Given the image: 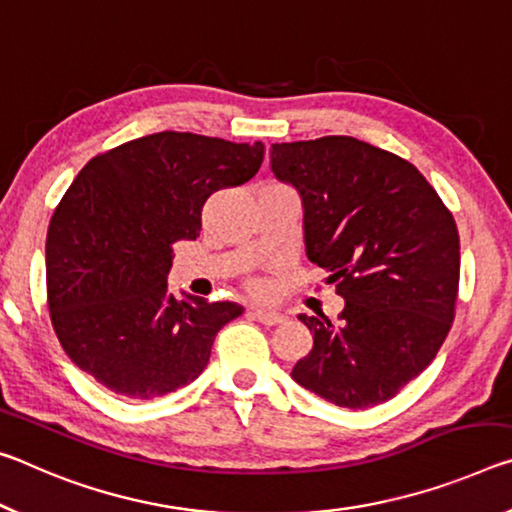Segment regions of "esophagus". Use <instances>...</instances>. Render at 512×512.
<instances>
[{
    "label": "esophagus",
    "instance_id": "obj_1",
    "mask_svg": "<svg viewBox=\"0 0 512 512\" xmlns=\"http://www.w3.org/2000/svg\"><path fill=\"white\" fill-rule=\"evenodd\" d=\"M256 317H258V322H263L267 326L286 322V315L279 311H272V308H256Z\"/></svg>",
    "mask_w": 512,
    "mask_h": 512
}]
</instances>
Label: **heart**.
Instances as JSON below:
<instances>
[{
	"mask_svg": "<svg viewBox=\"0 0 512 512\" xmlns=\"http://www.w3.org/2000/svg\"><path fill=\"white\" fill-rule=\"evenodd\" d=\"M254 288H256V290H263V286H254Z\"/></svg>",
	"mask_w": 512,
	"mask_h": 512,
	"instance_id": "heart-1",
	"label": "heart"
}]
</instances>
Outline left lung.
I'll use <instances>...</instances> for the list:
<instances>
[{
  "label": "left lung",
  "instance_id": "1",
  "mask_svg": "<svg viewBox=\"0 0 512 512\" xmlns=\"http://www.w3.org/2000/svg\"><path fill=\"white\" fill-rule=\"evenodd\" d=\"M270 167L299 192L308 261L345 299L338 324L297 315L313 349L292 379L342 408L383 404L431 365L454 322V217L415 165L351 136L272 145Z\"/></svg>",
  "mask_w": 512,
  "mask_h": 512
}]
</instances>
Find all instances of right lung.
<instances>
[{
  "instance_id": "right-lung-1",
  "label": "right lung",
  "mask_w": 512,
  "mask_h": 512,
  "mask_svg": "<svg viewBox=\"0 0 512 512\" xmlns=\"http://www.w3.org/2000/svg\"><path fill=\"white\" fill-rule=\"evenodd\" d=\"M263 142L161 131L86 163L47 231L54 331L79 370L129 399L197 379L217 331L245 308L167 288L179 240H195L215 190L242 186Z\"/></svg>"
}]
</instances>
